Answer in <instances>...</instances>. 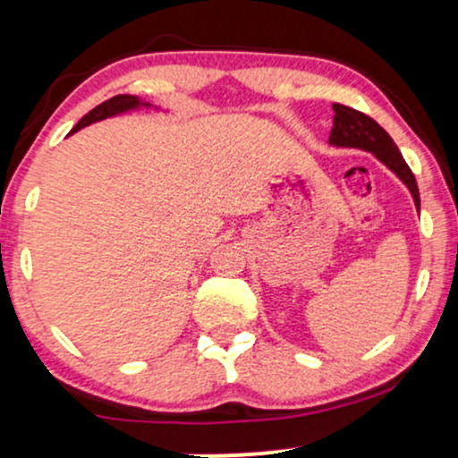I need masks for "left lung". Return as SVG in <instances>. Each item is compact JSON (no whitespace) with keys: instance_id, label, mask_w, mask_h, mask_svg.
Returning a JSON list of instances; mask_svg holds the SVG:
<instances>
[{"instance_id":"8db88e82","label":"left lung","mask_w":458,"mask_h":458,"mask_svg":"<svg viewBox=\"0 0 458 458\" xmlns=\"http://www.w3.org/2000/svg\"><path fill=\"white\" fill-rule=\"evenodd\" d=\"M329 144L335 148H360L372 152L387 170H392L407 185L420 213V191L415 176L404 163L398 146L387 135V131L379 127L370 115L357 112L353 107H346V105L334 103V129L329 133Z\"/></svg>"}]
</instances>
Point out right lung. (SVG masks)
<instances>
[{
	"mask_svg": "<svg viewBox=\"0 0 458 458\" xmlns=\"http://www.w3.org/2000/svg\"><path fill=\"white\" fill-rule=\"evenodd\" d=\"M152 105L141 101L140 97H133V94H118V97L109 98V101H105L98 105V107H94L92 112H88L83 115L81 120L72 127V131L68 135L77 133V131H81L83 127H88V124L92 123H101L105 118H114V115H123V114H129V112H138V109H150ZM159 109V107H155Z\"/></svg>",
	"mask_w": 458,
	"mask_h": 458,
	"instance_id": "1",
	"label": "right lung"
}]
</instances>
